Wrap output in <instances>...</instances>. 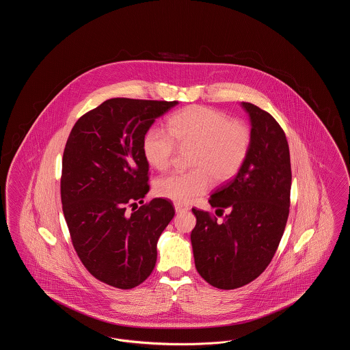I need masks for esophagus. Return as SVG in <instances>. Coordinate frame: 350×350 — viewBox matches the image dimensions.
<instances>
[{
	"label": "esophagus",
	"instance_id": "esophagus-1",
	"mask_svg": "<svg viewBox=\"0 0 350 350\" xmlns=\"http://www.w3.org/2000/svg\"><path fill=\"white\" fill-rule=\"evenodd\" d=\"M174 210H176L177 214H180V213H185V211H187L190 208H189V206L183 204V203H174Z\"/></svg>",
	"mask_w": 350,
	"mask_h": 350
}]
</instances>
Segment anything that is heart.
Returning a JSON list of instances; mask_svg holds the SVG:
<instances>
[{
    "instance_id": "heart-1",
    "label": "heart",
    "mask_w": 350,
    "mask_h": 350,
    "mask_svg": "<svg viewBox=\"0 0 350 350\" xmlns=\"http://www.w3.org/2000/svg\"><path fill=\"white\" fill-rule=\"evenodd\" d=\"M169 133L150 130L143 150L147 161L159 170L170 167L177 152L193 150L187 173H173L157 180V196L176 203H187L204 194L210 183H228L244 164L250 146V131L241 120L206 107L189 106L167 120Z\"/></svg>"
}]
</instances>
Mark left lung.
I'll return each instance as SVG.
<instances>
[{
    "instance_id": "1",
    "label": "left lung",
    "mask_w": 350,
    "mask_h": 350,
    "mask_svg": "<svg viewBox=\"0 0 350 350\" xmlns=\"http://www.w3.org/2000/svg\"><path fill=\"white\" fill-rule=\"evenodd\" d=\"M250 119V146L231 181L208 200L221 221L193 208L190 239L196 267L211 286L232 290L256 280L270 264L282 239L290 207L291 165L286 135L258 106L241 102Z\"/></svg>"
}]
</instances>
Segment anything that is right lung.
Segmentation results:
<instances>
[{
    "mask_svg": "<svg viewBox=\"0 0 350 350\" xmlns=\"http://www.w3.org/2000/svg\"><path fill=\"white\" fill-rule=\"evenodd\" d=\"M177 103L111 98L83 114L69 133L63 213L77 256L100 282L129 290L156 265L157 241L174 208L163 198L137 207L150 190L143 143L153 122Z\"/></svg>",
    "mask_w": 350,
    "mask_h": 350,
    "instance_id": "obj_1",
    "label": "right lung"
}]
</instances>
